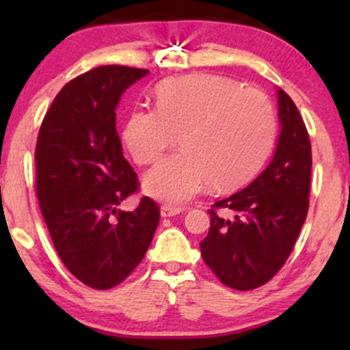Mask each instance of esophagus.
Here are the masks:
<instances>
[{
  "label": "esophagus",
  "instance_id": "obj_1",
  "mask_svg": "<svg viewBox=\"0 0 350 350\" xmlns=\"http://www.w3.org/2000/svg\"><path fill=\"white\" fill-rule=\"evenodd\" d=\"M183 207H176V206H170V204H164L161 206V217H176L183 212Z\"/></svg>",
  "mask_w": 350,
  "mask_h": 350
}]
</instances>
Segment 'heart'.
Segmentation results:
<instances>
[{
    "mask_svg": "<svg viewBox=\"0 0 350 350\" xmlns=\"http://www.w3.org/2000/svg\"><path fill=\"white\" fill-rule=\"evenodd\" d=\"M156 108H135L122 139L138 166H151L179 136V154L146 174L144 191L178 206L202 192L234 191L267 161L276 139L271 100L235 80L207 74L167 79L156 87Z\"/></svg>",
    "mask_w": 350,
    "mask_h": 350,
    "instance_id": "obj_1",
    "label": "heart"
}]
</instances>
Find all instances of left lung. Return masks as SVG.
<instances>
[{
    "label": "left lung",
    "mask_w": 350,
    "mask_h": 350,
    "mask_svg": "<svg viewBox=\"0 0 350 350\" xmlns=\"http://www.w3.org/2000/svg\"><path fill=\"white\" fill-rule=\"evenodd\" d=\"M281 133L275 156L242 191L208 208L202 258L228 288L255 290L286 263L306 220L311 189V142L298 108L278 88Z\"/></svg>",
    "instance_id": "8db88e82"
}]
</instances>
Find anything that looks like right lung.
<instances>
[{"label": "right lung", "instance_id": "right-lung-1", "mask_svg": "<svg viewBox=\"0 0 350 350\" xmlns=\"http://www.w3.org/2000/svg\"><path fill=\"white\" fill-rule=\"evenodd\" d=\"M146 69L100 66L62 87L36 143V194L55 252L75 278L110 290L142 263L159 224L144 196L131 212L122 200L139 180L116 133L115 108Z\"/></svg>", "mask_w": 350, "mask_h": 350}]
</instances>
